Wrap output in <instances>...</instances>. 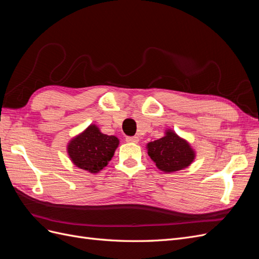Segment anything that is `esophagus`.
<instances>
[{"label":"esophagus","instance_id":"34e87169","mask_svg":"<svg viewBox=\"0 0 259 259\" xmlns=\"http://www.w3.org/2000/svg\"><path fill=\"white\" fill-rule=\"evenodd\" d=\"M125 140H126L127 143L137 144L139 142V137H137V136H127L126 138H125Z\"/></svg>","mask_w":259,"mask_h":259}]
</instances>
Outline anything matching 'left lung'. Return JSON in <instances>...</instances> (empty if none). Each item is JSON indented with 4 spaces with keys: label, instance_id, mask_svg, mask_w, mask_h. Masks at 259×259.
<instances>
[{
    "label": "left lung",
    "instance_id": "obj_1",
    "mask_svg": "<svg viewBox=\"0 0 259 259\" xmlns=\"http://www.w3.org/2000/svg\"><path fill=\"white\" fill-rule=\"evenodd\" d=\"M148 155L164 173H174L188 167L194 161L195 152L186 139L167 130L162 138L148 143Z\"/></svg>",
    "mask_w": 259,
    "mask_h": 259
}]
</instances>
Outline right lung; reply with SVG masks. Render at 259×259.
Listing matches in <instances>:
<instances>
[{
	"mask_svg": "<svg viewBox=\"0 0 259 259\" xmlns=\"http://www.w3.org/2000/svg\"><path fill=\"white\" fill-rule=\"evenodd\" d=\"M119 143L115 136L103 134L95 124H91L70 140L67 151L76 167L96 174L108 165Z\"/></svg>",
	"mask_w": 259,
	"mask_h": 259,
	"instance_id": "add662e5",
	"label": "right lung"
}]
</instances>
